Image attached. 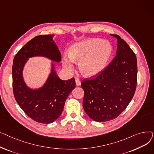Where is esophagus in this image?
<instances>
[{"label":"esophagus","instance_id":"obj_1","mask_svg":"<svg viewBox=\"0 0 154 154\" xmlns=\"http://www.w3.org/2000/svg\"><path fill=\"white\" fill-rule=\"evenodd\" d=\"M75 84H76L77 86H79L80 85V84H81V82H80L78 79H75Z\"/></svg>","mask_w":154,"mask_h":154}]
</instances>
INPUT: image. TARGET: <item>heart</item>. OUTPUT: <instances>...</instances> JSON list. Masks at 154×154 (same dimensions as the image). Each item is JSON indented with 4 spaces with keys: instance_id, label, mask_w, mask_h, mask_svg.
I'll return each instance as SVG.
<instances>
[{
    "instance_id": "1",
    "label": "heart",
    "mask_w": 154,
    "mask_h": 154,
    "mask_svg": "<svg viewBox=\"0 0 154 154\" xmlns=\"http://www.w3.org/2000/svg\"><path fill=\"white\" fill-rule=\"evenodd\" d=\"M112 47L107 40L89 38L72 45L69 55L64 56L63 66L72 71L75 62H79L80 70L88 77L99 74L105 68L111 57Z\"/></svg>"
}]
</instances>
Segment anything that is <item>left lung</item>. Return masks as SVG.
Returning a JSON list of instances; mask_svg holds the SVG:
<instances>
[{
	"mask_svg": "<svg viewBox=\"0 0 154 154\" xmlns=\"http://www.w3.org/2000/svg\"><path fill=\"white\" fill-rule=\"evenodd\" d=\"M111 35L117 38V55L99 74L81 83L84 109L96 122L117 118L131 102L136 90V55L124 39Z\"/></svg>",
	"mask_w": 154,
	"mask_h": 154,
	"instance_id": "left-lung-1",
	"label": "left lung"
}]
</instances>
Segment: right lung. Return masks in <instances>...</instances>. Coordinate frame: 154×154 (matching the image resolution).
Segmentation results:
<instances>
[{
	"instance_id": "1",
	"label": "right lung",
	"mask_w": 154,
	"mask_h": 154,
	"mask_svg": "<svg viewBox=\"0 0 154 154\" xmlns=\"http://www.w3.org/2000/svg\"><path fill=\"white\" fill-rule=\"evenodd\" d=\"M54 35H41L29 41L14 57L12 66V86L15 100L26 115L35 122L50 124L62 114L65 102L75 87V79L62 80L54 69L45 85L37 90L28 88L24 83L22 70L27 59L45 56L60 62L61 54L52 40Z\"/></svg>"
}]
</instances>
